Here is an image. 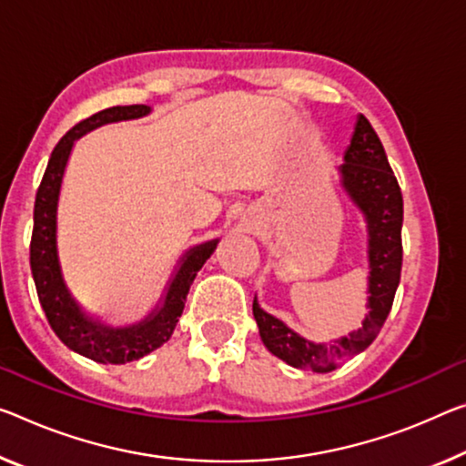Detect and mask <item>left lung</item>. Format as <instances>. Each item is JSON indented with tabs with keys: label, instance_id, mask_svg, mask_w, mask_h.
Here are the masks:
<instances>
[{
	"label": "left lung",
	"instance_id": "1",
	"mask_svg": "<svg viewBox=\"0 0 466 466\" xmlns=\"http://www.w3.org/2000/svg\"><path fill=\"white\" fill-rule=\"evenodd\" d=\"M341 187L360 208L369 228V314L348 338L314 343L264 312L254 298L252 310L262 343L289 367L329 373L367 350L381 331L402 273L404 202L398 178L385 156L383 143L367 118L358 116L352 141L339 167Z\"/></svg>",
	"mask_w": 466,
	"mask_h": 466
}]
</instances>
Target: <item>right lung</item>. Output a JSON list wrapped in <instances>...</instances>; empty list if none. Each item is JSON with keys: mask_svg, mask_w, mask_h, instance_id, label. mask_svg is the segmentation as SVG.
I'll return each instance as SVG.
<instances>
[{"mask_svg": "<svg viewBox=\"0 0 466 466\" xmlns=\"http://www.w3.org/2000/svg\"><path fill=\"white\" fill-rule=\"evenodd\" d=\"M149 114V106H114L93 116L76 123L54 147L52 158L47 162L46 175L35 198L33 212V238H31V270L35 279V288L43 312H46L49 327L62 339L64 346L75 350L76 354L102 364H125L139 360L162 343H167L173 335L175 327L181 317L185 299H187L189 288L196 279L198 270L217 249L218 239L206 241L202 246L191 248L181 258L178 268L170 279L167 296L154 308V312L141 320V323L128 327H108L99 320L87 317L70 296L64 283L60 260H58V239H56V214H58V198L62 187L64 168H66L70 149L75 141L83 137L93 128L118 123V120H133Z\"/></svg>", "mask_w": 466, "mask_h": 466, "instance_id": "add662e5", "label": "right lung"}]
</instances>
